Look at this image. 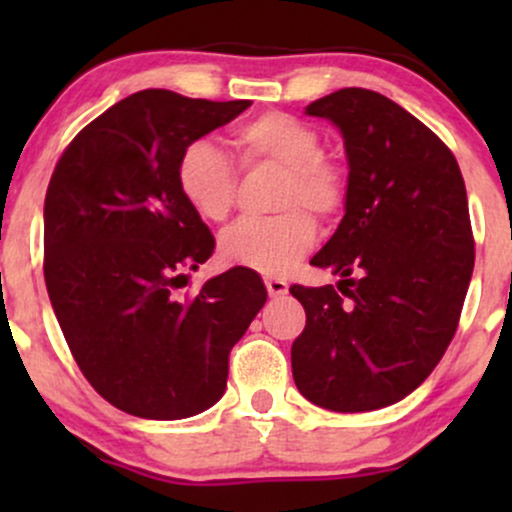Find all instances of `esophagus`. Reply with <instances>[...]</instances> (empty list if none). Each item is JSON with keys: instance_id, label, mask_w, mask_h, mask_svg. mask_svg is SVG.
I'll return each mask as SVG.
<instances>
[{"instance_id": "obj_1", "label": "esophagus", "mask_w": 512, "mask_h": 512, "mask_svg": "<svg viewBox=\"0 0 512 512\" xmlns=\"http://www.w3.org/2000/svg\"><path fill=\"white\" fill-rule=\"evenodd\" d=\"M264 286H267L269 296H272V298L284 296V293L289 291V284H286L284 279H276V276H267V279H264Z\"/></svg>"}]
</instances>
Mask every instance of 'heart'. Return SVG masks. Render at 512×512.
<instances>
[{
  "label": "heart",
  "instance_id": "heart-1",
  "mask_svg": "<svg viewBox=\"0 0 512 512\" xmlns=\"http://www.w3.org/2000/svg\"><path fill=\"white\" fill-rule=\"evenodd\" d=\"M245 168L284 170L276 195L281 214L243 219L219 240L223 262L262 274H284L313 248L317 228L309 214L330 221L342 214L349 180L342 163L322 151L315 127L289 113H262L236 132ZM178 190L204 221L221 223L231 216L238 197V166L209 139H195L180 151Z\"/></svg>",
  "mask_w": 512,
  "mask_h": 512
}]
</instances>
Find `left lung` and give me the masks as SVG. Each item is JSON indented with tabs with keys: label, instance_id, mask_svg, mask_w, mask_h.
I'll use <instances>...</instances> for the list:
<instances>
[{
	"label": "left lung",
	"instance_id": "8db88e82",
	"mask_svg": "<svg viewBox=\"0 0 512 512\" xmlns=\"http://www.w3.org/2000/svg\"><path fill=\"white\" fill-rule=\"evenodd\" d=\"M305 113L342 129L349 197L310 260L342 281L289 289L305 308L293 380L317 407L373 411L424 383L455 337L474 269L467 190L443 139L380 93L339 88Z\"/></svg>",
	"mask_w": 512,
	"mask_h": 512
}]
</instances>
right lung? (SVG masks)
Here are the masks:
<instances>
[{
	"mask_svg": "<svg viewBox=\"0 0 512 512\" xmlns=\"http://www.w3.org/2000/svg\"><path fill=\"white\" fill-rule=\"evenodd\" d=\"M245 108L250 101L137 91L88 122L50 178L43 272L52 310L93 390L132 416L187 419L219 402L231 349L267 301L248 267L175 296L182 272L216 248L180 195L178 156Z\"/></svg>",
	"mask_w": 512,
	"mask_h": 512,
	"instance_id": "1",
	"label": "right lung"
}]
</instances>
